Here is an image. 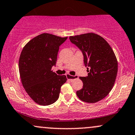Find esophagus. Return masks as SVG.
<instances>
[{
    "mask_svg": "<svg viewBox=\"0 0 135 135\" xmlns=\"http://www.w3.org/2000/svg\"><path fill=\"white\" fill-rule=\"evenodd\" d=\"M66 77H67L68 79L72 80L75 79H77L78 78V76L77 75H66Z\"/></svg>",
    "mask_w": 135,
    "mask_h": 135,
    "instance_id": "esophagus-1",
    "label": "esophagus"
}]
</instances>
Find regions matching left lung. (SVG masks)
Masks as SVG:
<instances>
[{
	"mask_svg": "<svg viewBox=\"0 0 135 135\" xmlns=\"http://www.w3.org/2000/svg\"><path fill=\"white\" fill-rule=\"evenodd\" d=\"M70 41L81 51L88 76L80 77L83 87L76 94L82 101L96 103L108 95L117 74V61L110 45L94 33L71 36Z\"/></svg>",
	"mask_w": 135,
	"mask_h": 135,
	"instance_id": "obj_1",
	"label": "left lung"
}]
</instances>
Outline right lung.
<instances>
[{"mask_svg":"<svg viewBox=\"0 0 135 135\" xmlns=\"http://www.w3.org/2000/svg\"><path fill=\"white\" fill-rule=\"evenodd\" d=\"M68 37L42 33L32 38L21 51L19 60L20 78L23 88L35 103L49 105L58 99L65 75L51 70L56 66L60 46Z\"/></svg>","mask_w":135,"mask_h":135,"instance_id":"obj_1","label":"right lung"}]
</instances>
